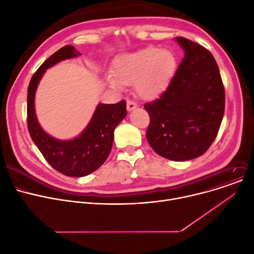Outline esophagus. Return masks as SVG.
<instances>
[{
  "mask_svg": "<svg viewBox=\"0 0 254 254\" xmlns=\"http://www.w3.org/2000/svg\"><path fill=\"white\" fill-rule=\"evenodd\" d=\"M137 108V104L134 102V101H132V100H129V99H127V111L128 112H131V111H133V110H135Z\"/></svg>",
  "mask_w": 254,
  "mask_h": 254,
  "instance_id": "34e87169",
  "label": "esophagus"
}]
</instances>
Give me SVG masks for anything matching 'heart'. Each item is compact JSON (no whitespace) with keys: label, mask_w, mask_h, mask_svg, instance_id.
Listing matches in <instances>:
<instances>
[{"label":"heart","mask_w":254,"mask_h":254,"mask_svg":"<svg viewBox=\"0 0 254 254\" xmlns=\"http://www.w3.org/2000/svg\"><path fill=\"white\" fill-rule=\"evenodd\" d=\"M177 61L173 51L148 46L119 57L116 75L109 74L108 83L115 90L123 84H133L136 93L144 99H153L165 91L174 72Z\"/></svg>","instance_id":"heart-1"}]
</instances>
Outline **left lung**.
<instances>
[{
  "mask_svg": "<svg viewBox=\"0 0 254 254\" xmlns=\"http://www.w3.org/2000/svg\"><path fill=\"white\" fill-rule=\"evenodd\" d=\"M175 41L185 57L166 91L145 103L151 122L146 138L161 157L189 161L214 141L225 113V88L213 55L186 38Z\"/></svg>",
  "mask_w": 254,
  "mask_h": 254,
  "instance_id": "obj_1",
  "label": "left lung"
}]
</instances>
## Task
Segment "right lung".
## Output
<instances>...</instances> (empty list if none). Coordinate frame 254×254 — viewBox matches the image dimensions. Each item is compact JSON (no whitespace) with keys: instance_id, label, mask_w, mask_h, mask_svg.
<instances>
[{"instance_id":"right-lung-1","label":"right lung","mask_w":254,"mask_h":254,"mask_svg":"<svg viewBox=\"0 0 254 254\" xmlns=\"http://www.w3.org/2000/svg\"><path fill=\"white\" fill-rule=\"evenodd\" d=\"M81 55L71 45L61 48L39 67L27 88V128L31 137L55 170L71 177L90 174L106 162L113 146L115 128L127 115L124 100L115 104L98 103L91 120L77 137L62 140L43 130L35 110L36 91L42 77L56 64Z\"/></svg>"}]
</instances>
